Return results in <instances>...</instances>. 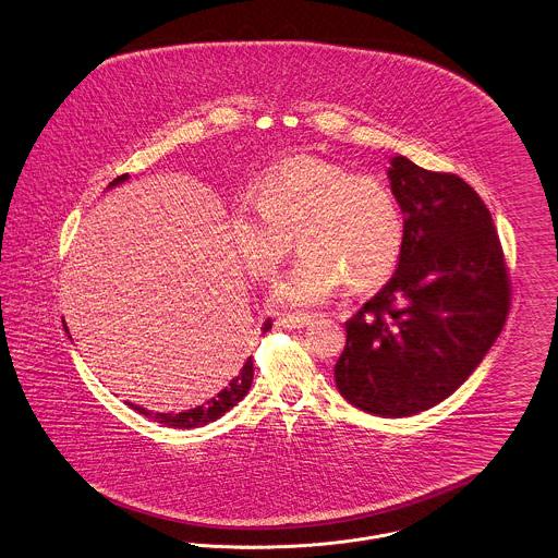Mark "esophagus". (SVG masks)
I'll list each match as a JSON object with an SVG mask.
<instances>
[{
	"instance_id": "obj_1",
	"label": "esophagus",
	"mask_w": 558,
	"mask_h": 558,
	"mask_svg": "<svg viewBox=\"0 0 558 558\" xmlns=\"http://www.w3.org/2000/svg\"><path fill=\"white\" fill-rule=\"evenodd\" d=\"M312 323V316H282L276 320V325L282 328H303Z\"/></svg>"
}]
</instances>
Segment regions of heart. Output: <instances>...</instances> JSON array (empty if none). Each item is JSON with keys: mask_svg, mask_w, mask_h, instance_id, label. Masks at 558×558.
<instances>
[{"mask_svg": "<svg viewBox=\"0 0 558 558\" xmlns=\"http://www.w3.org/2000/svg\"><path fill=\"white\" fill-rule=\"evenodd\" d=\"M231 240L246 269L271 278L296 244L295 267L274 287L271 305L305 310L325 303L341 282L381 284L400 259L404 221L388 183L312 156L263 172L257 199L231 208Z\"/></svg>", "mask_w": 558, "mask_h": 558, "instance_id": "heart-1", "label": "heart"}]
</instances>
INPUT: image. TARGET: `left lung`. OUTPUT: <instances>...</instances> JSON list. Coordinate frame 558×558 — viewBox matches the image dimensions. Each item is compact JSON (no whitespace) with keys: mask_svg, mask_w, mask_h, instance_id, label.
<instances>
[{"mask_svg":"<svg viewBox=\"0 0 558 558\" xmlns=\"http://www.w3.org/2000/svg\"><path fill=\"white\" fill-rule=\"evenodd\" d=\"M404 215L390 282L345 323L339 393L379 417L442 402L492 350L510 310V280L492 213L458 174L404 156L388 170Z\"/></svg>","mask_w":558,"mask_h":558,"instance_id":"1","label":"left lung"}]
</instances>
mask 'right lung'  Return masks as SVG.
<instances>
[{
    "mask_svg": "<svg viewBox=\"0 0 558 558\" xmlns=\"http://www.w3.org/2000/svg\"><path fill=\"white\" fill-rule=\"evenodd\" d=\"M126 179H129V174H122V177L113 179V181L109 183V187H116V185L124 183ZM269 328H271V318L265 320L262 330L265 332V330H269ZM253 373H255L253 359H248V361L244 362L242 371L231 379L230 384H228L221 392L210 396L204 404H199L196 409H190V411H183V413H174V415H172V413H151V411H147V409H143V407H136V404H131V407L136 413H141L143 417L154 420V422L165 424V426L168 427H181V429H183V427L206 426V424H210V422L223 417V415L230 411L231 407H235V404L248 393L251 384H253Z\"/></svg>",
    "mask_w": 558,
    "mask_h": 558,
    "instance_id": "1",
    "label": "right lung"
}]
</instances>
